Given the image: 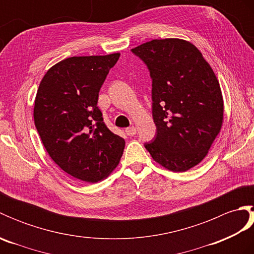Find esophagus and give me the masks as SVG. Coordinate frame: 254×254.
Masks as SVG:
<instances>
[{
    "mask_svg": "<svg viewBox=\"0 0 254 254\" xmlns=\"http://www.w3.org/2000/svg\"><path fill=\"white\" fill-rule=\"evenodd\" d=\"M126 132H127V134L128 136L135 135V134H136V127H127V128H126Z\"/></svg>",
    "mask_w": 254,
    "mask_h": 254,
    "instance_id": "esophagus-1",
    "label": "esophagus"
}]
</instances>
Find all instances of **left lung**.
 <instances>
[{
	"instance_id": "8db88e82",
	"label": "left lung",
	"mask_w": 254,
	"mask_h": 254,
	"mask_svg": "<svg viewBox=\"0 0 254 254\" xmlns=\"http://www.w3.org/2000/svg\"><path fill=\"white\" fill-rule=\"evenodd\" d=\"M153 79V142L145 144L166 169L183 172L198 165L219 134L224 100L218 79L202 53L178 38L154 39L132 49Z\"/></svg>"
}]
</instances>
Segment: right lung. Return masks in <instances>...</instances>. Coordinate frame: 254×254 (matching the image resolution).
I'll return each instance as SVG.
<instances>
[{
  "mask_svg": "<svg viewBox=\"0 0 254 254\" xmlns=\"http://www.w3.org/2000/svg\"><path fill=\"white\" fill-rule=\"evenodd\" d=\"M119 58H67L48 69L37 90L34 119L42 144L62 170L82 181H101L122 157L126 141L106 127L97 107Z\"/></svg>",
  "mask_w": 254,
  "mask_h": 254,
  "instance_id": "1",
  "label": "right lung"
}]
</instances>
